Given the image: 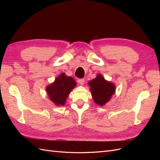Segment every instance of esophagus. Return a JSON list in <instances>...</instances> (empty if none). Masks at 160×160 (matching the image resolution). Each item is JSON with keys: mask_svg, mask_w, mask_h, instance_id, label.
<instances>
[{"mask_svg": "<svg viewBox=\"0 0 160 160\" xmlns=\"http://www.w3.org/2000/svg\"><path fill=\"white\" fill-rule=\"evenodd\" d=\"M78 83L81 85H83L85 83V79H80L78 80Z\"/></svg>", "mask_w": 160, "mask_h": 160, "instance_id": "34e87169", "label": "esophagus"}]
</instances>
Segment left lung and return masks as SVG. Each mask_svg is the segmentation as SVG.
<instances>
[{
    "instance_id": "8db88e82",
    "label": "left lung",
    "mask_w": 160,
    "mask_h": 160,
    "mask_svg": "<svg viewBox=\"0 0 160 160\" xmlns=\"http://www.w3.org/2000/svg\"><path fill=\"white\" fill-rule=\"evenodd\" d=\"M89 85L95 103L101 106L109 101L115 91V85L105 81L101 75L89 82Z\"/></svg>"
}]
</instances>
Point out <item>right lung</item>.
Listing matches in <instances>:
<instances>
[{"label":"right lung","instance_id":"add662e5","mask_svg":"<svg viewBox=\"0 0 160 160\" xmlns=\"http://www.w3.org/2000/svg\"><path fill=\"white\" fill-rule=\"evenodd\" d=\"M75 86L76 83L73 78L62 73L54 83L47 87V91L50 99L56 105H63L67 96Z\"/></svg>","mask_w":160,"mask_h":160}]
</instances>
